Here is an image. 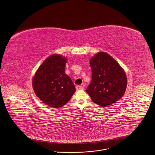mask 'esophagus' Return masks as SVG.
Wrapping results in <instances>:
<instances>
[{"instance_id":"34e87169","label":"esophagus","mask_w":155,"mask_h":155,"mask_svg":"<svg viewBox=\"0 0 155 155\" xmlns=\"http://www.w3.org/2000/svg\"><path fill=\"white\" fill-rule=\"evenodd\" d=\"M84 89V87L81 85H77L76 86V90H82Z\"/></svg>"}]
</instances>
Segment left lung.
Returning <instances> with one entry per match:
<instances>
[{
  "label": "left lung",
  "instance_id": "left-lung-1",
  "mask_svg": "<svg viewBox=\"0 0 155 155\" xmlns=\"http://www.w3.org/2000/svg\"><path fill=\"white\" fill-rule=\"evenodd\" d=\"M90 64L92 80L86 91L92 101L104 107L119 100L127 87V77L122 67L103 51L92 57Z\"/></svg>",
  "mask_w": 155,
  "mask_h": 155
}]
</instances>
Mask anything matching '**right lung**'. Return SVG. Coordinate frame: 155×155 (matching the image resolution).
<instances>
[{
	"mask_svg": "<svg viewBox=\"0 0 155 155\" xmlns=\"http://www.w3.org/2000/svg\"><path fill=\"white\" fill-rule=\"evenodd\" d=\"M67 59L58 54L48 57L37 70L32 86L37 97L46 105L60 108L75 92L71 78L65 73Z\"/></svg>",
	"mask_w": 155,
	"mask_h": 155,
	"instance_id": "right-lung-1",
	"label": "right lung"
}]
</instances>
